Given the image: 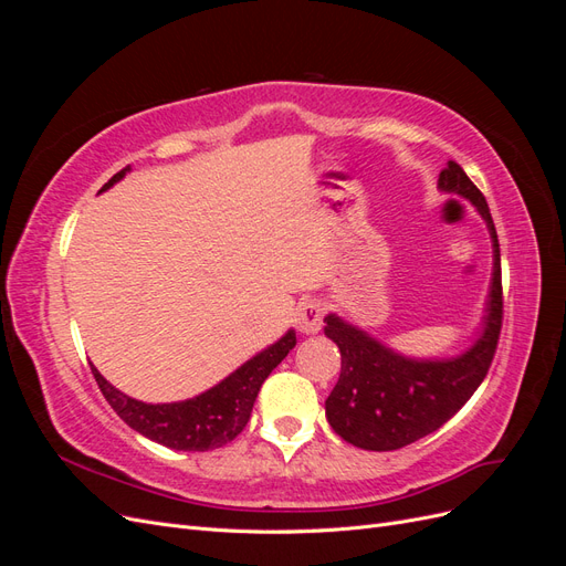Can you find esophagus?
<instances>
[{
	"instance_id": "1",
	"label": "esophagus",
	"mask_w": 566,
	"mask_h": 566,
	"mask_svg": "<svg viewBox=\"0 0 566 566\" xmlns=\"http://www.w3.org/2000/svg\"><path fill=\"white\" fill-rule=\"evenodd\" d=\"M295 325L304 335H314L323 325V310L316 300H302L295 312Z\"/></svg>"
}]
</instances>
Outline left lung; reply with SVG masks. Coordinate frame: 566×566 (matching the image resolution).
I'll return each mask as SVG.
<instances>
[{
	"mask_svg": "<svg viewBox=\"0 0 566 566\" xmlns=\"http://www.w3.org/2000/svg\"><path fill=\"white\" fill-rule=\"evenodd\" d=\"M443 193L468 198L493 243V271L482 333L451 358H413L389 349L366 331L328 314L323 333L339 347V380L325 399V418L347 443L364 451H397L451 420L486 378L503 323L501 248L482 191L453 160L441 169Z\"/></svg>",
	"mask_w": 566,
	"mask_h": 566,
	"instance_id": "obj_1",
	"label": "left lung"
}]
</instances>
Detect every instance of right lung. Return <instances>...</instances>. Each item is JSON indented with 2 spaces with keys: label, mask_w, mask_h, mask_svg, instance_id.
Returning <instances> with one entry per match:
<instances>
[{
  "label": "right lung",
  "mask_w": 566,
  "mask_h": 566,
  "mask_svg": "<svg viewBox=\"0 0 566 566\" xmlns=\"http://www.w3.org/2000/svg\"><path fill=\"white\" fill-rule=\"evenodd\" d=\"M129 169V165L119 169L101 191H108ZM295 345V331H287L279 342H273L271 347L252 356L250 361L235 368L219 385L198 394L193 399L175 403L136 401L115 389L94 366L92 373L106 401L132 430L175 451H212L227 447L229 441L243 432L264 380Z\"/></svg>",
  "instance_id": "1"
}]
</instances>
